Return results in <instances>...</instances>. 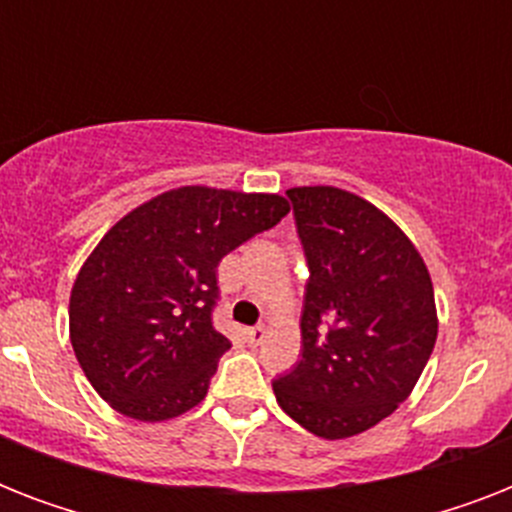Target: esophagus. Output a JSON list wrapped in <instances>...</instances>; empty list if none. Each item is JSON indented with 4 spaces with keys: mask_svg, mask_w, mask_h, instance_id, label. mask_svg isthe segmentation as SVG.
I'll list each match as a JSON object with an SVG mask.
<instances>
[{
    "mask_svg": "<svg viewBox=\"0 0 512 512\" xmlns=\"http://www.w3.org/2000/svg\"><path fill=\"white\" fill-rule=\"evenodd\" d=\"M244 335H247V340L252 342V345H260V342L265 340V335H268V332H265V327H252V329H247Z\"/></svg>",
    "mask_w": 512,
    "mask_h": 512,
    "instance_id": "esophagus-1",
    "label": "esophagus"
}]
</instances>
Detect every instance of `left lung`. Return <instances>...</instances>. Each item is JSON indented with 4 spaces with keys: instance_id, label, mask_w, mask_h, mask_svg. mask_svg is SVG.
Wrapping results in <instances>:
<instances>
[{
    "instance_id": "left-lung-1",
    "label": "left lung",
    "mask_w": 512,
    "mask_h": 512,
    "mask_svg": "<svg viewBox=\"0 0 512 512\" xmlns=\"http://www.w3.org/2000/svg\"><path fill=\"white\" fill-rule=\"evenodd\" d=\"M311 279L303 358L273 380L284 412L313 436L350 438L409 398L438 335L428 265L382 209L335 185L287 191Z\"/></svg>"
}]
</instances>
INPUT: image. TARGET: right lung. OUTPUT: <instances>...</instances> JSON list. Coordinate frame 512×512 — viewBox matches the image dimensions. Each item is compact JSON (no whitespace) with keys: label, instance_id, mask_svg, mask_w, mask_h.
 <instances>
[{"label":"right lung","instance_id":"1","mask_svg":"<svg viewBox=\"0 0 512 512\" xmlns=\"http://www.w3.org/2000/svg\"><path fill=\"white\" fill-rule=\"evenodd\" d=\"M287 212L279 193L183 185L111 225L68 300L71 345L98 396L140 422L201 404L231 348L212 327L217 265Z\"/></svg>","mask_w":512,"mask_h":512}]
</instances>
